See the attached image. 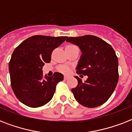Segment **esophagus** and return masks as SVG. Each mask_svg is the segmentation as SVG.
Wrapping results in <instances>:
<instances>
[{"instance_id": "obj_1", "label": "esophagus", "mask_w": 132, "mask_h": 132, "mask_svg": "<svg viewBox=\"0 0 132 132\" xmlns=\"http://www.w3.org/2000/svg\"><path fill=\"white\" fill-rule=\"evenodd\" d=\"M64 79H65V80H67V79H68V77H67V76H64Z\"/></svg>"}]
</instances>
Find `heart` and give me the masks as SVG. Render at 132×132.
<instances>
[{"label":"heart","instance_id":"obj_1","mask_svg":"<svg viewBox=\"0 0 132 132\" xmlns=\"http://www.w3.org/2000/svg\"><path fill=\"white\" fill-rule=\"evenodd\" d=\"M57 70L63 74H68L70 72V68L66 65H61V66H58Z\"/></svg>","mask_w":132,"mask_h":132}]
</instances>
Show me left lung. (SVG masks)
<instances>
[{
    "label": "left lung",
    "mask_w": 132,
    "mask_h": 132,
    "mask_svg": "<svg viewBox=\"0 0 132 132\" xmlns=\"http://www.w3.org/2000/svg\"><path fill=\"white\" fill-rule=\"evenodd\" d=\"M66 42L79 47L82 54L77 73L88 77L85 82L75 77L78 85L71 90L75 98L83 106H100L112 94L119 80V62L114 50L102 39L90 35L70 37Z\"/></svg>",
    "instance_id": "1"
}]
</instances>
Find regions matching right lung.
Returning a JSON list of instances; mask_svg holds the SVG:
<instances>
[{
    "label": "right lung",
    "mask_w": 132,
    "mask_h": 132,
    "mask_svg": "<svg viewBox=\"0 0 132 132\" xmlns=\"http://www.w3.org/2000/svg\"><path fill=\"white\" fill-rule=\"evenodd\" d=\"M68 37L34 36L27 38L13 51L9 63L11 85L15 96L23 104L38 108L46 104L53 96L56 86L64 76L55 72L44 76L42 67L49 63L55 48Z\"/></svg>",
    "instance_id": "right-lung-1"
}]
</instances>
